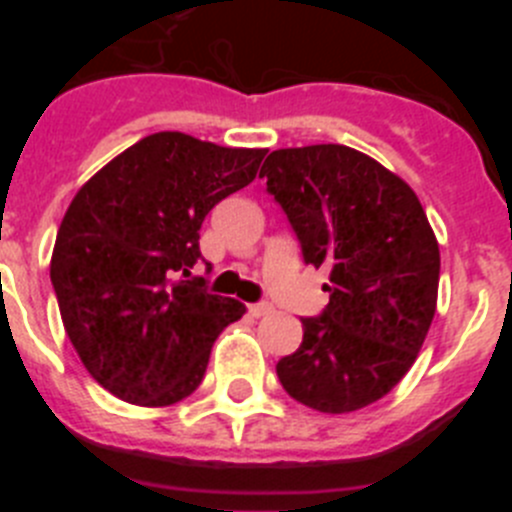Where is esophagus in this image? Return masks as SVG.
<instances>
[{
  "instance_id": "34e87169",
  "label": "esophagus",
  "mask_w": 512,
  "mask_h": 512,
  "mask_svg": "<svg viewBox=\"0 0 512 512\" xmlns=\"http://www.w3.org/2000/svg\"><path fill=\"white\" fill-rule=\"evenodd\" d=\"M271 310H274V307L266 305V302H256V305L248 307V312H251L253 318H264V315H269Z\"/></svg>"
}]
</instances>
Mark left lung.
<instances>
[{"label": "left lung", "instance_id": "1", "mask_svg": "<svg viewBox=\"0 0 512 512\" xmlns=\"http://www.w3.org/2000/svg\"><path fill=\"white\" fill-rule=\"evenodd\" d=\"M259 176L305 264L330 271V302L302 318L279 382L320 413L366 408L408 374L436 315L441 253L423 205L400 176L336 143L271 151Z\"/></svg>", "mask_w": 512, "mask_h": 512}]
</instances>
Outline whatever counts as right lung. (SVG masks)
Instances as JSON below:
<instances>
[{
  "instance_id": "right-lung-1",
  "label": "right lung",
  "mask_w": 512,
  "mask_h": 512,
  "mask_svg": "<svg viewBox=\"0 0 512 512\" xmlns=\"http://www.w3.org/2000/svg\"><path fill=\"white\" fill-rule=\"evenodd\" d=\"M264 156V148L153 133L76 192L56 235L51 282L63 328L104 390L164 408L200 387L215 338L246 312L192 277L202 220L256 179Z\"/></svg>"
}]
</instances>
